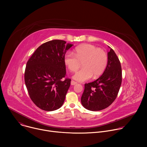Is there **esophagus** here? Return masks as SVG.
Masks as SVG:
<instances>
[{
  "label": "esophagus",
  "instance_id": "esophagus-1",
  "mask_svg": "<svg viewBox=\"0 0 147 147\" xmlns=\"http://www.w3.org/2000/svg\"><path fill=\"white\" fill-rule=\"evenodd\" d=\"M76 84H77V82H76V81H73V80H71V84L72 86H74V85Z\"/></svg>",
  "mask_w": 147,
  "mask_h": 147
}]
</instances>
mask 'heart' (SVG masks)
I'll return each mask as SVG.
<instances>
[{"mask_svg": "<svg viewBox=\"0 0 147 147\" xmlns=\"http://www.w3.org/2000/svg\"><path fill=\"white\" fill-rule=\"evenodd\" d=\"M108 61L107 53L103 49L91 44H84L77 47L74 54L67 52L64 56L65 64L69 70L76 72L81 65L83 66L74 76L77 81L83 82L90 79L92 76L96 78L105 70Z\"/></svg>", "mask_w": 147, "mask_h": 147, "instance_id": "obj_1", "label": "heart"}]
</instances>
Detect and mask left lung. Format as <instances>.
I'll return each instance as SVG.
<instances>
[{
    "label": "left lung",
    "instance_id": "1",
    "mask_svg": "<svg viewBox=\"0 0 147 147\" xmlns=\"http://www.w3.org/2000/svg\"><path fill=\"white\" fill-rule=\"evenodd\" d=\"M108 61L103 74L95 81L85 84L81 101L82 106L91 111H98L109 107L119 91L122 71L120 60L111 48L108 53Z\"/></svg>",
    "mask_w": 147,
    "mask_h": 147
}]
</instances>
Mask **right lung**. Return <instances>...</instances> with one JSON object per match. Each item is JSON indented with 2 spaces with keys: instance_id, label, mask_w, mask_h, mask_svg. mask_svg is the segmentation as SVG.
Returning a JSON list of instances; mask_svg holds the SVG:
<instances>
[{
  "instance_id": "obj_1",
  "label": "right lung",
  "mask_w": 147,
  "mask_h": 147,
  "mask_svg": "<svg viewBox=\"0 0 147 147\" xmlns=\"http://www.w3.org/2000/svg\"><path fill=\"white\" fill-rule=\"evenodd\" d=\"M63 40L42 44L27 63L24 80L32 101L39 108L53 111L63 104L70 86L66 76L64 56L73 45Z\"/></svg>"
}]
</instances>
